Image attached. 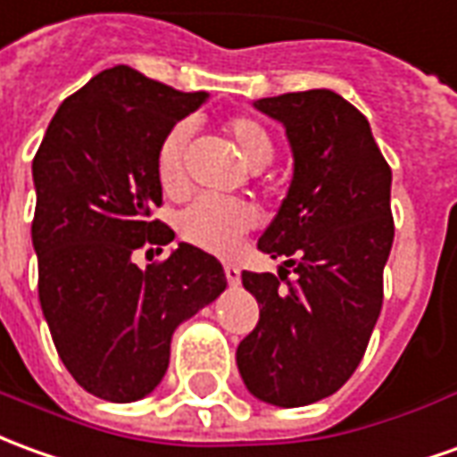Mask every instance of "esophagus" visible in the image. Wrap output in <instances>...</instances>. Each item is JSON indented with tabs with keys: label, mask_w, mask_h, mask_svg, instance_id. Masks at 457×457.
Returning a JSON list of instances; mask_svg holds the SVG:
<instances>
[{
	"label": "esophagus",
	"mask_w": 457,
	"mask_h": 457,
	"mask_svg": "<svg viewBox=\"0 0 457 457\" xmlns=\"http://www.w3.org/2000/svg\"><path fill=\"white\" fill-rule=\"evenodd\" d=\"M225 277H228L229 287H237V284H239V267H237V264H225Z\"/></svg>",
	"instance_id": "34e87169"
}]
</instances>
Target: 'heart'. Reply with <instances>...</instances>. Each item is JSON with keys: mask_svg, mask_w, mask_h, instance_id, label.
I'll return each instance as SVG.
<instances>
[{"mask_svg": "<svg viewBox=\"0 0 457 457\" xmlns=\"http://www.w3.org/2000/svg\"><path fill=\"white\" fill-rule=\"evenodd\" d=\"M222 130L235 143L242 162L260 170L274 158V138L270 129L252 116H232L222 123ZM190 143V123L180 120L162 136L155 153V173L162 193L168 197H180L187 190L185 155ZM254 222V212L245 203L235 200H212L195 197L175 220L178 235L197 250L212 254H232L239 239L247 235Z\"/></svg>", "mask_w": 457, "mask_h": 457, "instance_id": "b5f03b06", "label": "heart"}]
</instances>
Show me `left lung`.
<instances>
[{"label": "left lung", "instance_id": "8db88e82", "mask_svg": "<svg viewBox=\"0 0 457 457\" xmlns=\"http://www.w3.org/2000/svg\"><path fill=\"white\" fill-rule=\"evenodd\" d=\"M254 108L284 126L295 175L257 242L287 260L279 277L242 272L260 321L239 341L237 369L260 401L309 406L349 381L381 314L391 168L366 116L328 88L260 98Z\"/></svg>", "mask_w": 457, "mask_h": 457}]
</instances>
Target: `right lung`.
Instances as JSON below:
<instances>
[{"label":"right lung","mask_w":457,"mask_h":457,"mask_svg":"<svg viewBox=\"0 0 457 457\" xmlns=\"http://www.w3.org/2000/svg\"><path fill=\"white\" fill-rule=\"evenodd\" d=\"M205 98L113 66L63 101L31 162L41 312L63 366L104 401L151 394L178 324L228 287L222 264L187 242L145 270L136 264L138 250L173 242L151 218L162 205L155 153Z\"/></svg>","instance_id":"add662e5"}]
</instances>
